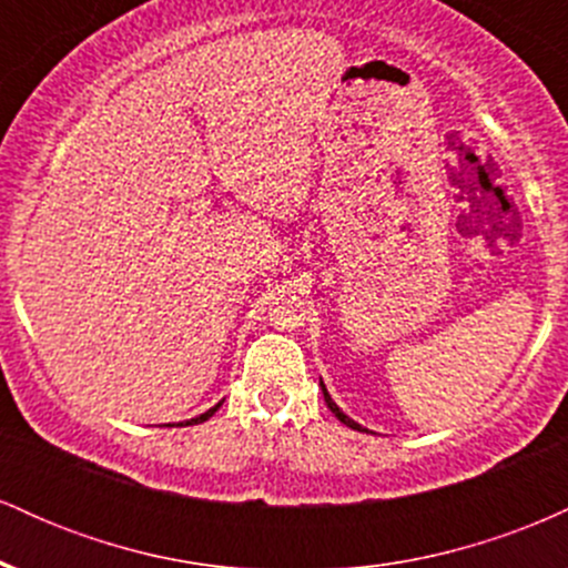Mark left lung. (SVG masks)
Listing matches in <instances>:
<instances>
[{"mask_svg":"<svg viewBox=\"0 0 568 568\" xmlns=\"http://www.w3.org/2000/svg\"><path fill=\"white\" fill-rule=\"evenodd\" d=\"M321 387H323V397H325V403H328V408H331V410H334V414L338 416V422H344V425H347V427H352V429H361V433H368V429H366V427H363V425H357V422H355V419H349V416H347V414H344V410L336 406V403H334V397H331V395H328V389H325V384H323V379H321Z\"/></svg>","mask_w":568,"mask_h":568,"instance_id":"8db88e82","label":"left lung"}]
</instances>
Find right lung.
Returning a JSON list of instances; mask_svg holds the SVG:
<instances>
[{
    "label": "right lung",
    "mask_w": 568,
    "mask_h": 568,
    "mask_svg": "<svg viewBox=\"0 0 568 568\" xmlns=\"http://www.w3.org/2000/svg\"><path fill=\"white\" fill-rule=\"evenodd\" d=\"M221 408V403H216V406H213V408H207L205 410V414H200V416H194V419H189L186 422V425H200V422H207V419H211V416L213 414H216V410Z\"/></svg>",
    "instance_id": "add662e5"
}]
</instances>
